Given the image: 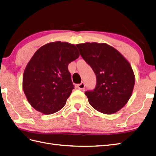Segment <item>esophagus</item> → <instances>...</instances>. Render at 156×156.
Segmentation results:
<instances>
[{
	"label": "esophagus",
	"mask_w": 156,
	"mask_h": 156,
	"mask_svg": "<svg viewBox=\"0 0 156 156\" xmlns=\"http://www.w3.org/2000/svg\"><path fill=\"white\" fill-rule=\"evenodd\" d=\"M77 88H78V89H80V90H84V88H85V84H84V82H82L80 83V84H77Z\"/></svg>",
	"instance_id": "esophagus-1"
}]
</instances>
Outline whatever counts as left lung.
<instances>
[{
  "instance_id": "obj_1",
  "label": "left lung",
  "mask_w": 156,
  "mask_h": 156,
  "mask_svg": "<svg viewBox=\"0 0 156 156\" xmlns=\"http://www.w3.org/2000/svg\"><path fill=\"white\" fill-rule=\"evenodd\" d=\"M76 46L96 76L95 88L85 92L89 103L102 113H115L128 102L134 86L135 76L129 63L105 43L86 42Z\"/></svg>"
}]
</instances>
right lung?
<instances>
[{"mask_svg": "<svg viewBox=\"0 0 156 156\" xmlns=\"http://www.w3.org/2000/svg\"><path fill=\"white\" fill-rule=\"evenodd\" d=\"M80 54L76 46L60 41L41 47L25 68L23 87L35 110L45 114L59 111L74 89L68 66Z\"/></svg>", "mask_w": 156, "mask_h": 156, "instance_id": "obj_1", "label": "right lung"}]
</instances>
